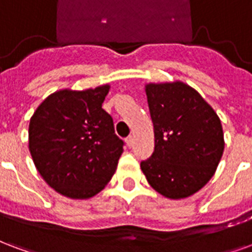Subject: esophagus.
<instances>
[{
    "mask_svg": "<svg viewBox=\"0 0 252 252\" xmlns=\"http://www.w3.org/2000/svg\"><path fill=\"white\" fill-rule=\"evenodd\" d=\"M126 145L131 148L132 145H133V136H128V137L126 139Z\"/></svg>",
    "mask_w": 252,
    "mask_h": 252,
    "instance_id": "esophagus-1",
    "label": "esophagus"
}]
</instances>
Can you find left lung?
<instances>
[{"label": "left lung", "mask_w": 252, "mask_h": 252, "mask_svg": "<svg viewBox=\"0 0 252 252\" xmlns=\"http://www.w3.org/2000/svg\"><path fill=\"white\" fill-rule=\"evenodd\" d=\"M145 93L154 123L155 151L140 167L156 192L168 199L196 193L214 176L224 151L219 116L182 81L150 83Z\"/></svg>", "instance_id": "left-lung-1"}]
</instances>
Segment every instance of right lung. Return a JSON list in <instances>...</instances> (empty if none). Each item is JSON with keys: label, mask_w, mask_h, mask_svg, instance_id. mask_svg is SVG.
<instances>
[{"label": "right lung", "mask_w": 252, "mask_h": 252, "mask_svg": "<svg viewBox=\"0 0 252 252\" xmlns=\"http://www.w3.org/2000/svg\"><path fill=\"white\" fill-rule=\"evenodd\" d=\"M109 84L61 89L41 102L29 123V151L37 171L55 191L89 199L109 183L123 154L111 115L101 108Z\"/></svg>", "instance_id": "obj_1"}]
</instances>
